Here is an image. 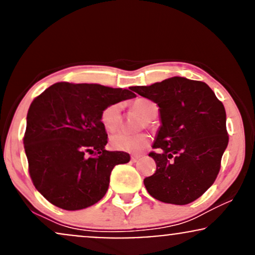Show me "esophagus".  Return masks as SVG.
Returning <instances> with one entry per match:
<instances>
[{
    "mask_svg": "<svg viewBox=\"0 0 255 255\" xmlns=\"http://www.w3.org/2000/svg\"><path fill=\"white\" fill-rule=\"evenodd\" d=\"M139 158H140V155L134 154V155H132V156H131V161H132V162H137V161H138Z\"/></svg>",
    "mask_w": 255,
    "mask_h": 255,
    "instance_id": "obj_1",
    "label": "esophagus"
}]
</instances>
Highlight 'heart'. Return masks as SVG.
<instances>
[{"instance_id": "b5f03b06", "label": "heart", "mask_w": 255, "mask_h": 255, "mask_svg": "<svg viewBox=\"0 0 255 255\" xmlns=\"http://www.w3.org/2000/svg\"><path fill=\"white\" fill-rule=\"evenodd\" d=\"M132 109L144 117L146 121H151L157 115L156 104L148 99H137L132 103ZM121 104H112L105 107L101 112V124L107 131H115L121 124ZM150 143V137L145 133L116 132L110 137V145L115 150L127 152H139L144 150Z\"/></svg>"}]
</instances>
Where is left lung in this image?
Segmentation results:
<instances>
[{
    "mask_svg": "<svg viewBox=\"0 0 255 255\" xmlns=\"http://www.w3.org/2000/svg\"><path fill=\"white\" fill-rule=\"evenodd\" d=\"M131 89L160 111L158 152L149 154L156 172L144 179L146 191L168 204L192 203L216 180L228 145L223 104L206 83L180 76Z\"/></svg>",
    "mask_w": 255,
    "mask_h": 255,
    "instance_id": "8db88e82",
    "label": "left lung"
}]
</instances>
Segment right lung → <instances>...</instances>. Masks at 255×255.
I'll return each instance as SVG.
<instances>
[{
	"mask_svg": "<svg viewBox=\"0 0 255 255\" xmlns=\"http://www.w3.org/2000/svg\"><path fill=\"white\" fill-rule=\"evenodd\" d=\"M134 97L128 89L58 82L33 100L23 145L33 185L51 204L81 210L106 194L112 169L130 155L105 149L101 112Z\"/></svg>",
	"mask_w": 255,
	"mask_h": 255,
	"instance_id": "1",
	"label": "right lung"
}]
</instances>
